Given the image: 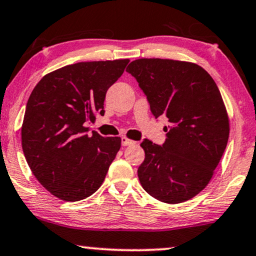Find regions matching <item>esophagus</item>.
<instances>
[{
    "label": "esophagus",
    "instance_id": "34e87169",
    "mask_svg": "<svg viewBox=\"0 0 256 256\" xmlns=\"http://www.w3.org/2000/svg\"><path fill=\"white\" fill-rule=\"evenodd\" d=\"M121 142H122V146H130V144H135V141L130 140V138H128L126 136H122L121 138Z\"/></svg>",
    "mask_w": 256,
    "mask_h": 256
}]
</instances>
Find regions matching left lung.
<instances>
[{
	"instance_id": "obj_1",
	"label": "left lung",
	"mask_w": 256,
	"mask_h": 256,
	"mask_svg": "<svg viewBox=\"0 0 256 256\" xmlns=\"http://www.w3.org/2000/svg\"><path fill=\"white\" fill-rule=\"evenodd\" d=\"M127 72L156 118L171 123L162 146L147 138L141 144L138 180L164 203L191 200L209 184L228 144V114L215 80L200 65L172 59H138Z\"/></svg>"
}]
</instances>
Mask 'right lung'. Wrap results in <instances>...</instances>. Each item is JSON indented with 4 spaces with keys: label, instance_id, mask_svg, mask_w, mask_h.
Here are the masks:
<instances>
[{
    "label": "right lung",
    "instance_id": "1",
    "mask_svg": "<svg viewBox=\"0 0 256 256\" xmlns=\"http://www.w3.org/2000/svg\"><path fill=\"white\" fill-rule=\"evenodd\" d=\"M129 59L77 62L41 78L32 91L21 128L22 150L30 171L47 191L77 202L94 194L120 147L89 123L104 115L106 91Z\"/></svg>",
    "mask_w": 256,
    "mask_h": 256
}]
</instances>
